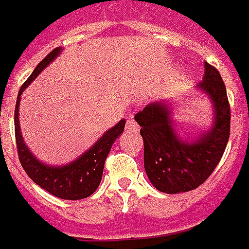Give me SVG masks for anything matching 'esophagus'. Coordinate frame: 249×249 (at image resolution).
Returning <instances> with one entry per match:
<instances>
[{
  "mask_svg": "<svg viewBox=\"0 0 249 249\" xmlns=\"http://www.w3.org/2000/svg\"><path fill=\"white\" fill-rule=\"evenodd\" d=\"M126 130H127V131H131V133H138L139 131L138 123L134 121L133 118H131V119H128L127 123H126Z\"/></svg>",
  "mask_w": 249,
  "mask_h": 249,
  "instance_id": "obj_1",
  "label": "esophagus"
}]
</instances>
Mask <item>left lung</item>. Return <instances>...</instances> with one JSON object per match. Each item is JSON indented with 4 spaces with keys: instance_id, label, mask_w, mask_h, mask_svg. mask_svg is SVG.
<instances>
[{
    "instance_id": "obj_1",
    "label": "left lung",
    "mask_w": 249,
    "mask_h": 249,
    "mask_svg": "<svg viewBox=\"0 0 249 249\" xmlns=\"http://www.w3.org/2000/svg\"><path fill=\"white\" fill-rule=\"evenodd\" d=\"M196 87L211 99L213 121L192 141L176 131L172 102H153L135 115L143 138L144 170L162 193L177 195L198 188L217 166L228 143L231 110L220 72L205 63L204 79Z\"/></svg>"
}]
</instances>
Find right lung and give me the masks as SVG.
<instances>
[{
  "instance_id": "1",
  "label": "right lung",
  "mask_w": 249,
  "mask_h": 249,
  "mask_svg": "<svg viewBox=\"0 0 249 249\" xmlns=\"http://www.w3.org/2000/svg\"><path fill=\"white\" fill-rule=\"evenodd\" d=\"M61 48L53 49L43 61H40V64L35 68L31 76L28 77V80L21 86L15 110L16 143H17L21 165L35 184L63 200H82L89 197L98 189L103 176L106 158L110 153L112 143L123 133L126 121L122 119L118 122L114 127L107 130L86 153H83L75 161L67 165L52 166L37 160L36 156L28 149L21 134L20 118H18L21 93L44 71V68H47L59 56Z\"/></svg>"
}]
</instances>
